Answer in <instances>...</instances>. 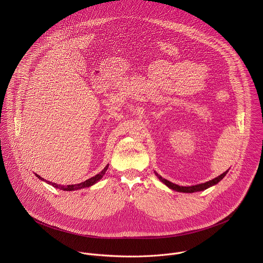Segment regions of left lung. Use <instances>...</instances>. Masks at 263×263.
<instances>
[{
    "instance_id": "left-lung-1",
    "label": "left lung",
    "mask_w": 263,
    "mask_h": 263,
    "mask_svg": "<svg viewBox=\"0 0 263 263\" xmlns=\"http://www.w3.org/2000/svg\"><path fill=\"white\" fill-rule=\"evenodd\" d=\"M228 171H229V170H228ZM228 171H226L224 173H222L221 175H219L218 177H216V178H214V179H212V180H210V181H208V182H205V183H202V184H198V185H194V186H179V185L174 184V183L170 182L168 180L162 178V177H161L160 175H158L156 172H155V175L158 177V179H159L161 182H163L166 186L170 187V189H172V190H174V191H176V192H180V193H196V192H201V191L207 190L208 187H210V186H212V185L218 183L224 176L227 175Z\"/></svg>"
}]
</instances>
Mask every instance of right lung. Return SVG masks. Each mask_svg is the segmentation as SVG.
<instances>
[{"label":"right lung","mask_w":263,"mask_h":263,"mask_svg":"<svg viewBox=\"0 0 263 263\" xmlns=\"http://www.w3.org/2000/svg\"><path fill=\"white\" fill-rule=\"evenodd\" d=\"M107 168H108V165H106L105 168H104L101 173H99L98 175H96L95 177H91L90 179H88V180H86V181H84V182H82V183H79V184H72V185L62 186V185H58V184L52 183V182H50V181H46V182H48L49 184L53 185L54 187H56V189H59V190H62V191H67V192H70V191H78V190H81V189H85V187H89V186L93 185L95 183H97L99 180H101V179L103 178V176L105 175ZM36 176L39 177L40 179L44 180L41 176H39V175H36Z\"/></svg>","instance_id":"right-lung-1"}]
</instances>
